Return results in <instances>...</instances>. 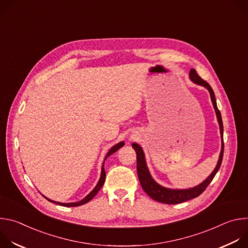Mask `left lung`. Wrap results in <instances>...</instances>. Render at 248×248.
<instances>
[{
  "mask_svg": "<svg viewBox=\"0 0 248 248\" xmlns=\"http://www.w3.org/2000/svg\"><path fill=\"white\" fill-rule=\"evenodd\" d=\"M189 79L193 83L205 87L210 93L211 101H212V104H213V107H214V110H215V113H216V116H217L219 127H220V134H221V138H222L221 152H220L219 160H218V163H217L215 169L213 170V171L210 173V175L205 181H203L201 184H199L198 186H196L194 187H190V188H186V189H173V188L165 187V186L159 185L152 178V175L149 171V169L147 167L145 154L143 152L142 147H141L139 144L133 142L132 143V148L136 152L137 174H138V179H139L140 185H141V186H142L143 190L152 199H154L158 202H161V203L178 204V203H182V202H185V201H187V200H190V199H193V198L199 196L206 189V187L209 186V184L212 182V180L214 179V176L216 175L217 171L219 170V169L221 167V164H222V161H223V155H224V139H223L224 126H223V121H222L221 113H220V111L218 110V107H217V102H216L214 91L205 80H203L197 75L196 70L194 68L190 69Z\"/></svg>",
  "mask_w": 248,
  "mask_h": 248,
  "instance_id": "8db88e82",
  "label": "left lung"
}]
</instances>
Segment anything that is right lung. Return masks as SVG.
<instances>
[{
  "label": "right lung",
  "mask_w": 248,
  "mask_h": 248,
  "mask_svg": "<svg viewBox=\"0 0 248 248\" xmlns=\"http://www.w3.org/2000/svg\"><path fill=\"white\" fill-rule=\"evenodd\" d=\"M124 145V141H121V142L117 143L116 145H114L107 153V155L105 156V159H104V162H103V165H102V170H101V175H100V179H99V182L98 184L96 185V186L92 189V191L89 192V194H87L83 199H81L80 201H78V202H72V203H62V202H57V201H54V200H51L49 198H47L46 196H44L48 201L52 202V203H56V204H59L61 206H65V207H77V206H80V205H83L87 202H89L97 193L98 191L101 189V187L103 186L104 185V182H105V179H106V171H105V168H104V163H105V160L107 159L109 156H111L112 154H114L115 152H117L121 147H123Z\"/></svg>",
  "instance_id": "add662e5"
}]
</instances>
